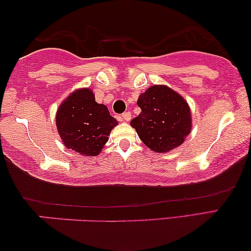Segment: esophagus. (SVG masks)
Returning a JSON list of instances; mask_svg holds the SVG:
<instances>
[{
    "instance_id": "1",
    "label": "esophagus",
    "mask_w": 251,
    "mask_h": 251,
    "mask_svg": "<svg viewBox=\"0 0 251 251\" xmlns=\"http://www.w3.org/2000/svg\"><path fill=\"white\" fill-rule=\"evenodd\" d=\"M122 119L125 120L126 122L130 121V120H131V113H130V112H126V113H123V114H122Z\"/></svg>"
}]
</instances>
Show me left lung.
Returning a JSON list of instances; mask_svg holds the SVG:
<instances>
[{"instance_id":"left-lung-1","label":"left lung","mask_w":251,"mask_h":251,"mask_svg":"<svg viewBox=\"0 0 251 251\" xmlns=\"http://www.w3.org/2000/svg\"><path fill=\"white\" fill-rule=\"evenodd\" d=\"M137 105L142 113L130 125L142 142L154 152H169L180 146L190 135V106L167 85H152L139 96Z\"/></svg>"}]
</instances>
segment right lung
<instances>
[{
	"instance_id": "1",
	"label": "right lung",
	"mask_w": 251,
	"mask_h": 251,
	"mask_svg": "<svg viewBox=\"0 0 251 251\" xmlns=\"http://www.w3.org/2000/svg\"><path fill=\"white\" fill-rule=\"evenodd\" d=\"M118 121L98 104L90 89H78L61 102L56 126L64 145L87 156H96L108 140Z\"/></svg>"
}]
</instances>
